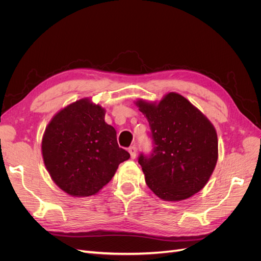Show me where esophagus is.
Returning <instances> with one entry per match:
<instances>
[{
	"label": "esophagus",
	"instance_id": "obj_1",
	"mask_svg": "<svg viewBox=\"0 0 261 261\" xmlns=\"http://www.w3.org/2000/svg\"><path fill=\"white\" fill-rule=\"evenodd\" d=\"M128 152H129V154H130L132 159H135L136 154H137V149H136V147H134V146L129 147V148H128Z\"/></svg>",
	"mask_w": 261,
	"mask_h": 261
}]
</instances>
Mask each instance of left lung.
<instances>
[{
  "label": "left lung",
  "instance_id": "1",
  "mask_svg": "<svg viewBox=\"0 0 261 261\" xmlns=\"http://www.w3.org/2000/svg\"><path fill=\"white\" fill-rule=\"evenodd\" d=\"M136 106L147 117L153 141L152 153L138 158L148 187L165 201L187 199L201 191L218 161L215 126L176 92L160 102L139 99Z\"/></svg>",
  "mask_w": 261,
  "mask_h": 261
}]
</instances>
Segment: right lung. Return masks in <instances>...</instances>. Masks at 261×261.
Masks as SVG:
<instances>
[{"label": "right lung", "instance_id": "1", "mask_svg": "<svg viewBox=\"0 0 261 261\" xmlns=\"http://www.w3.org/2000/svg\"><path fill=\"white\" fill-rule=\"evenodd\" d=\"M106 110L84 98L55 114L45 128L41 151L53 181L74 197L96 195L129 153L118 147Z\"/></svg>", "mask_w": 261, "mask_h": 261}]
</instances>
